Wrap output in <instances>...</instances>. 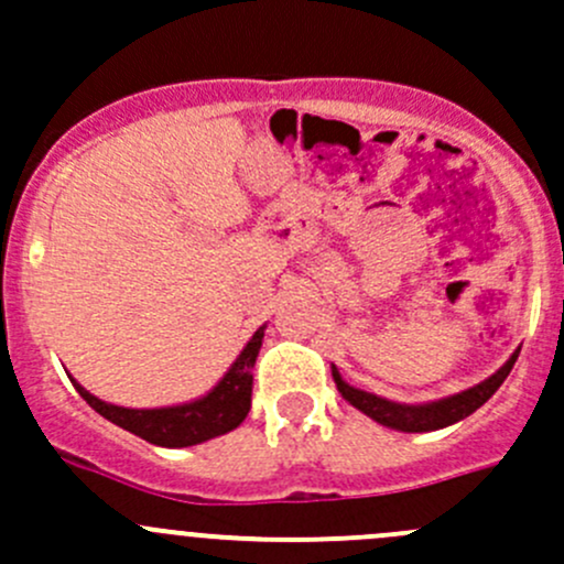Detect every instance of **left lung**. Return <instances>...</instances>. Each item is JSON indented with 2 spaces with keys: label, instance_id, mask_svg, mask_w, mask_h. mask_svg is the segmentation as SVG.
Wrapping results in <instances>:
<instances>
[{
  "label": "left lung",
  "instance_id": "left-lung-1",
  "mask_svg": "<svg viewBox=\"0 0 564 564\" xmlns=\"http://www.w3.org/2000/svg\"><path fill=\"white\" fill-rule=\"evenodd\" d=\"M518 354L520 350H514V354L507 359V365L498 367L492 376L484 378V381L476 383V387L462 389V392L448 394V398H440V401H429V403H398V401H389V398H381V394L365 392V389L359 387H350V383L339 376L336 365H330V376H334L336 389L341 392V398H345L350 406L359 409V412H365L367 417L387 425V429L406 431V434H423V431H436V429H445V425L459 423V420L470 417L476 409H481L484 403L498 392V387L507 381L514 361H518Z\"/></svg>",
  "mask_w": 564,
  "mask_h": 564
}]
</instances>
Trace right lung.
I'll list each match as a JSON object with an SVG mask.
<instances>
[{"mask_svg": "<svg viewBox=\"0 0 564 564\" xmlns=\"http://www.w3.org/2000/svg\"><path fill=\"white\" fill-rule=\"evenodd\" d=\"M264 328L256 330L250 336L241 354L236 356L234 365L228 367L217 387L208 389L205 394L194 398V401L175 403V406H158V409H130L116 406V403L99 401L97 394L88 392L83 383H75L83 401L110 420L119 429L130 431V434L141 436V440L161 445V448H188V445H199L214 436H223L228 431L239 429L241 420L250 412V394H252V367H256L258 350H261V339H264Z\"/></svg>", "mask_w": 564, "mask_h": 564, "instance_id": "obj_1", "label": "right lung"}]
</instances>
